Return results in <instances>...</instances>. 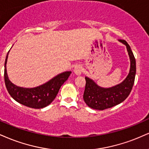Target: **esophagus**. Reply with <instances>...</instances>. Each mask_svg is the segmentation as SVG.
Segmentation results:
<instances>
[{
  "label": "esophagus",
  "mask_w": 149,
  "mask_h": 149,
  "mask_svg": "<svg viewBox=\"0 0 149 149\" xmlns=\"http://www.w3.org/2000/svg\"><path fill=\"white\" fill-rule=\"evenodd\" d=\"M74 71L75 74L77 75V76H80L81 75L82 71V66L81 65H76V67H74Z\"/></svg>",
  "instance_id": "34e87169"
}]
</instances>
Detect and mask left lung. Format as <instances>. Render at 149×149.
Segmentation results:
<instances>
[{
	"label": "left lung",
	"mask_w": 149,
	"mask_h": 149,
	"mask_svg": "<svg viewBox=\"0 0 149 149\" xmlns=\"http://www.w3.org/2000/svg\"><path fill=\"white\" fill-rule=\"evenodd\" d=\"M119 42L126 46L130 67L126 78L121 83L111 87H102L94 80L85 76L86 85L83 99L89 107L95 110H103L122 103L131 92L136 74V61L130 46L125 40Z\"/></svg>",
	"instance_id": "8db88e82"
}]
</instances>
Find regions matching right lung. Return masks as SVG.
Instances as JSON below:
<instances>
[{
	"instance_id": "1",
	"label": "right lung",
	"mask_w": 149,
	"mask_h": 149,
	"mask_svg": "<svg viewBox=\"0 0 149 149\" xmlns=\"http://www.w3.org/2000/svg\"><path fill=\"white\" fill-rule=\"evenodd\" d=\"M8 51L5 61V83L9 94L18 103L35 109L45 107L51 104L56 97L61 86L69 78L71 71H64L57 75L46 83L33 88L21 87L14 85L9 79L7 73Z\"/></svg>"
}]
</instances>
